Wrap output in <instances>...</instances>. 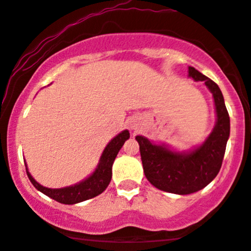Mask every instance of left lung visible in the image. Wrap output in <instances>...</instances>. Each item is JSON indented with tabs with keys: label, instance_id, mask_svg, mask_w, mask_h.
<instances>
[{
	"label": "left lung",
	"instance_id": "1",
	"mask_svg": "<svg viewBox=\"0 0 251 251\" xmlns=\"http://www.w3.org/2000/svg\"><path fill=\"white\" fill-rule=\"evenodd\" d=\"M189 76L204 81L214 97L217 122L206 140L191 152L171 151L137 135L144 174L152 185L165 192L190 195L205 188L220 172L230 134V118L224 98L216 82L189 67Z\"/></svg>",
	"mask_w": 251,
	"mask_h": 251
}]
</instances>
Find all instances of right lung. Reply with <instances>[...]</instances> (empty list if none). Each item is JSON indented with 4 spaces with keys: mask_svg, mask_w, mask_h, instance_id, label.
<instances>
[{
    "mask_svg": "<svg viewBox=\"0 0 251 251\" xmlns=\"http://www.w3.org/2000/svg\"><path fill=\"white\" fill-rule=\"evenodd\" d=\"M129 138V132L127 129L123 131L117 137H114L107 144L105 150H103L100 162L98 164L96 171L93 172L88 178L85 180L80 181V183L75 184V185L67 186V188L62 189H50L42 186L37 181L31 177V175L28 172L27 176L29 178L35 188L45 194L48 197L53 198L54 201H59L62 204H75L80 203V201L91 200V198L96 197V196L100 195L106 190L108 186L109 181L112 178V165H113L114 159H116L118 152L123 148L124 143L126 142Z\"/></svg>",
    "mask_w": 251,
    "mask_h": 251,
    "instance_id": "obj_1",
    "label": "right lung"
}]
</instances>
